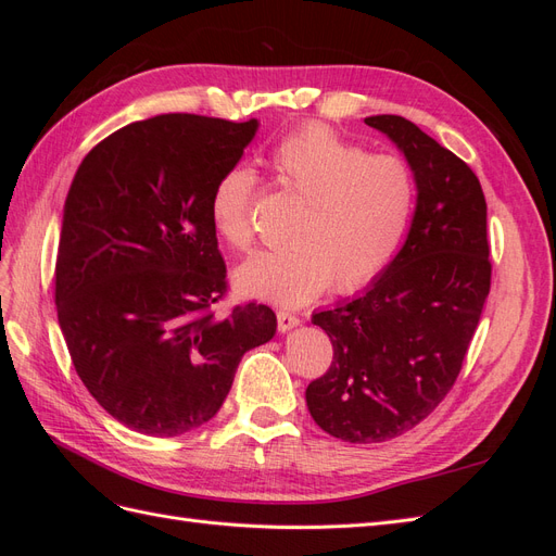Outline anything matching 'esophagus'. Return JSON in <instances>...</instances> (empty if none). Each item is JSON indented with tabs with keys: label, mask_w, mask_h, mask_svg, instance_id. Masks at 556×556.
<instances>
[{
	"label": "esophagus",
	"mask_w": 556,
	"mask_h": 556,
	"mask_svg": "<svg viewBox=\"0 0 556 556\" xmlns=\"http://www.w3.org/2000/svg\"><path fill=\"white\" fill-rule=\"evenodd\" d=\"M276 317H278V331H290L299 325V317L290 311H278Z\"/></svg>",
	"instance_id": "obj_1"
}]
</instances>
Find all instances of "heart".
Here are the masks:
<instances>
[{
	"label": "heart",
	"mask_w": 556,
	"mask_h": 556,
	"mask_svg": "<svg viewBox=\"0 0 556 556\" xmlns=\"http://www.w3.org/2000/svg\"><path fill=\"white\" fill-rule=\"evenodd\" d=\"M271 166L285 190L306 201L292 231V250L260 252L237 271L239 290L280 306H304L333 282L355 292L390 264L408 229L415 178L392 153H366L327 125H308L282 139ZM257 178L237 166L217 180L211 215L217 233L250 250Z\"/></svg>",
	"instance_id": "obj_1"
}]
</instances>
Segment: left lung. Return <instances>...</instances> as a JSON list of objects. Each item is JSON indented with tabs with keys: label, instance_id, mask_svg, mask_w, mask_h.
Returning a JSON list of instances; mask_svg holds the SVG:
<instances>
[{
	"label": "left lung",
	"instance_id": "8db88e82",
	"mask_svg": "<svg viewBox=\"0 0 556 556\" xmlns=\"http://www.w3.org/2000/svg\"><path fill=\"white\" fill-rule=\"evenodd\" d=\"M406 155L417 204L390 266L348 304L313 315L333 362L308 384L319 429L382 443L427 419L457 380L492 285L486 201L478 176L401 115L364 121Z\"/></svg>",
	"mask_w": 556,
	"mask_h": 556
}]
</instances>
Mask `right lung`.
Instances as JSON below:
<instances>
[{
	"instance_id": "right-lung-1",
	"label": "right lung",
	"mask_w": 556,
	"mask_h": 556,
	"mask_svg": "<svg viewBox=\"0 0 556 556\" xmlns=\"http://www.w3.org/2000/svg\"><path fill=\"white\" fill-rule=\"evenodd\" d=\"M257 121L166 113L131 123L80 162L64 201L55 306L74 368L117 422L180 435L225 403L248 350L276 313L248 301L227 315L211 199Z\"/></svg>"
}]
</instances>
